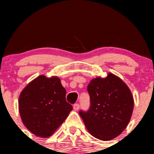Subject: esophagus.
Masks as SVG:
<instances>
[{
	"label": "esophagus",
	"instance_id": "obj_1",
	"mask_svg": "<svg viewBox=\"0 0 154 154\" xmlns=\"http://www.w3.org/2000/svg\"><path fill=\"white\" fill-rule=\"evenodd\" d=\"M73 108H74V109L75 110V111H77V110H78L79 108H80V105H79L78 103H75V104H74V106H73Z\"/></svg>",
	"mask_w": 154,
	"mask_h": 154
}]
</instances>
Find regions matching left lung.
<instances>
[{
    "mask_svg": "<svg viewBox=\"0 0 154 154\" xmlns=\"http://www.w3.org/2000/svg\"><path fill=\"white\" fill-rule=\"evenodd\" d=\"M91 106L80 111L87 130L102 141L119 136L127 127L133 114L134 100L131 91L118 76L109 73L105 78L96 77L87 87Z\"/></svg>",
    "mask_w": 154,
    "mask_h": 154,
    "instance_id": "1",
    "label": "left lung"
}]
</instances>
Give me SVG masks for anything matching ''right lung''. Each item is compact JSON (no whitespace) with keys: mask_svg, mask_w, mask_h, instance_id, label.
<instances>
[{"mask_svg":"<svg viewBox=\"0 0 154 154\" xmlns=\"http://www.w3.org/2000/svg\"><path fill=\"white\" fill-rule=\"evenodd\" d=\"M60 79L40 75L21 91L18 109L24 126L42 138L51 136L64 122L73 107L66 100Z\"/></svg>","mask_w":154,"mask_h":154,"instance_id":"obj_1","label":"right lung"}]
</instances>
